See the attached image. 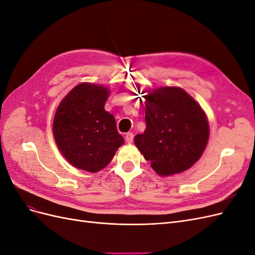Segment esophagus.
<instances>
[{
	"label": "esophagus",
	"instance_id": "1",
	"mask_svg": "<svg viewBox=\"0 0 255 255\" xmlns=\"http://www.w3.org/2000/svg\"><path fill=\"white\" fill-rule=\"evenodd\" d=\"M133 140H134V134L130 133V132L127 133V135H126V141L128 143H132Z\"/></svg>",
	"mask_w": 255,
	"mask_h": 255
}]
</instances>
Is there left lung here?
<instances>
[{
    "mask_svg": "<svg viewBox=\"0 0 255 255\" xmlns=\"http://www.w3.org/2000/svg\"><path fill=\"white\" fill-rule=\"evenodd\" d=\"M143 98L146 127L134 137L138 150L158 175L187 170L201 157L210 137L204 111L180 87H159Z\"/></svg>",
    "mask_w": 255,
    "mask_h": 255,
    "instance_id": "left-lung-1",
    "label": "left lung"
}]
</instances>
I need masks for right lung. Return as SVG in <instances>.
<instances>
[{"label": "right lung", "mask_w": 255, "mask_h": 255, "mask_svg": "<svg viewBox=\"0 0 255 255\" xmlns=\"http://www.w3.org/2000/svg\"><path fill=\"white\" fill-rule=\"evenodd\" d=\"M110 90L82 83L61 100L53 121L59 151L73 167L88 172L102 170L125 143L114 116L104 110Z\"/></svg>", "instance_id": "1"}]
</instances>
